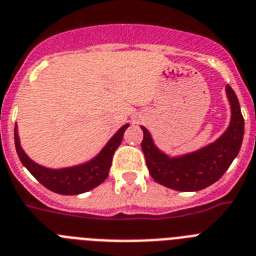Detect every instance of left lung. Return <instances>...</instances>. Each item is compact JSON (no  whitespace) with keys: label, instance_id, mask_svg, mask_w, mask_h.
I'll return each instance as SVG.
<instances>
[{"label":"left lung","instance_id":"8db88e82","mask_svg":"<svg viewBox=\"0 0 256 256\" xmlns=\"http://www.w3.org/2000/svg\"><path fill=\"white\" fill-rule=\"evenodd\" d=\"M225 91L230 104V124L220 138L198 151L170 158L156 147L150 132L140 126L146 164L158 184L177 191H199L218 181L230 166L241 150L244 121L237 95L229 84Z\"/></svg>","mask_w":256,"mask_h":256}]
</instances>
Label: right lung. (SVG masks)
Returning a JSON list of instances; mask_svg holds the SVG:
<instances>
[{"label":"right lung","mask_w":256,"mask_h":256,"mask_svg":"<svg viewBox=\"0 0 256 256\" xmlns=\"http://www.w3.org/2000/svg\"><path fill=\"white\" fill-rule=\"evenodd\" d=\"M128 126H130L128 124H124L92 160L87 161L84 164L76 165V166L50 169L36 164L35 161H32L26 154L23 148L20 147L16 124H15L14 128L15 148H16V154H18L19 158L22 161V164L28 169L30 173L42 186H45L48 190L53 191V192H57V194L78 195L95 188L96 186H98L106 180L109 174V169H110L113 154L121 144L124 130Z\"/></svg>","instance_id":"1"}]
</instances>
